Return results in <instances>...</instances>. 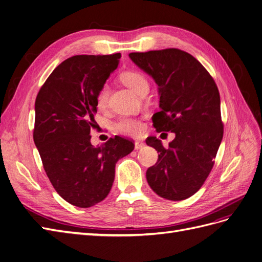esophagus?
<instances>
[{
	"mask_svg": "<svg viewBox=\"0 0 262 262\" xmlns=\"http://www.w3.org/2000/svg\"><path fill=\"white\" fill-rule=\"evenodd\" d=\"M144 145H145V144L143 143V142H141V141H136V142H134V147H136V149L143 148Z\"/></svg>",
	"mask_w": 262,
	"mask_h": 262,
	"instance_id": "obj_1",
	"label": "esophagus"
}]
</instances>
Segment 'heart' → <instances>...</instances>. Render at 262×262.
<instances>
[{
  "label": "heart",
  "mask_w": 262,
  "mask_h": 262,
  "mask_svg": "<svg viewBox=\"0 0 262 262\" xmlns=\"http://www.w3.org/2000/svg\"><path fill=\"white\" fill-rule=\"evenodd\" d=\"M121 81L137 94L143 89L144 86H147V81L143 74H141L137 71H126L120 75ZM109 96V89L107 85H102L100 90L97 93L96 96V104L98 108H105L108 101ZM116 129L125 136H140L143 132L144 126L138 119L133 118H122L116 124Z\"/></svg>",
  "instance_id": "heart-1"
}]
</instances>
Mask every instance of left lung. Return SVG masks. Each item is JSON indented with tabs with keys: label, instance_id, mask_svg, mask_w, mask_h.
Instances as JSON below:
<instances>
[{
	"label": "left lung",
	"instance_id": "left-lung-1",
	"mask_svg": "<svg viewBox=\"0 0 262 262\" xmlns=\"http://www.w3.org/2000/svg\"><path fill=\"white\" fill-rule=\"evenodd\" d=\"M129 57L158 86L156 131L176 136L168 148L156 137L146 139L160 153L146 171L147 182L164 199L185 200L208 178L223 139L217 86L199 61L179 49L132 52Z\"/></svg>",
	"mask_w": 262,
	"mask_h": 262
}]
</instances>
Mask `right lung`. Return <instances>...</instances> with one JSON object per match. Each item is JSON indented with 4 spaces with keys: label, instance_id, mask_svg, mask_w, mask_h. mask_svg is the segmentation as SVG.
Listing matches in <instances>:
<instances>
[{
    "label": "right lung",
    "instance_id": "right-lung-1",
    "mask_svg": "<svg viewBox=\"0 0 262 262\" xmlns=\"http://www.w3.org/2000/svg\"><path fill=\"white\" fill-rule=\"evenodd\" d=\"M121 54L74 55L53 70L35 102V145L53 188L67 202L90 208L108 195L115 167L134 144L121 137L92 145L96 96Z\"/></svg>",
    "mask_w": 262,
    "mask_h": 262
}]
</instances>
